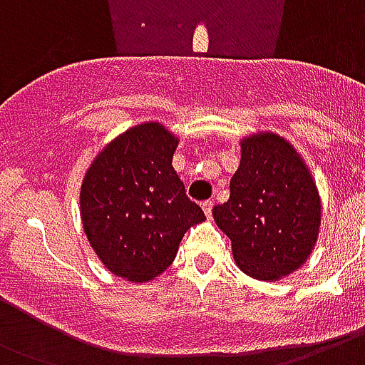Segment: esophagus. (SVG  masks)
Returning a JSON list of instances; mask_svg holds the SVG:
<instances>
[{
    "instance_id": "esophagus-1",
    "label": "esophagus",
    "mask_w": 365,
    "mask_h": 365,
    "mask_svg": "<svg viewBox=\"0 0 365 365\" xmlns=\"http://www.w3.org/2000/svg\"><path fill=\"white\" fill-rule=\"evenodd\" d=\"M202 209H203V213L207 215V217H211V211H213V202H211V200H207V202H203L202 203Z\"/></svg>"
}]
</instances>
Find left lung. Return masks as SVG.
<instances>
[{"mask_svg": "<svg viewBox=\"0 0 365 365\" xmlns=\"http://www.w3.org/2000/svg\"><path fill=\"white\" fill-rule=\"evenodd\" d=\"M213 217L247 276L278 279L297 270L314 250L322 205L295 148L274 133H261L242 143L230 200L215 205Z\"/></svg>", "mask_w": 365, "mask_h": 365, "instance_id": "8db88e82", "label": "left lung"}]
</instances>
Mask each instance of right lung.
I'll list each match as a JSON object with an SVG mask.
<instances>
[{
  "label": "right lung",
  "mask_w": 365,
  "mask_h": 365,
  "mask_svg": "<svg viewBox=\"0 0 365 365\" xmlns=\"http://www.w3.org/2000/svg\"><path fill=\"white\" fill-rule=\"evenodd\" d=\"M177 144L163 125L143 123L112 140L87 169L83 230L120 278H156L173 262L186 230L205 219L171 165Z\"/></svg>",
  "instance_id": "1"
}]
</instances>
